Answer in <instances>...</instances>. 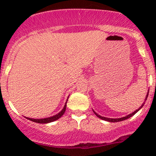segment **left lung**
Instances as JSON below:
<instances>
[{
    "label": "left lung",
    "mask_w": 156,
    "mask_h": 156,
    "mask_svg": "<svg viewBox=\"0 0 156 156\" xmlns=\"http://www.w3.org/2000/svg\"><path fill=\"white\" fill-rule=\"evenodd\" d=\"M148 94H149V91H148L147 94H146V99H145V100H146V99H147V97H148ZM144 104H142V106H141L139 108H138V109H136V111H134V112H133L130 113V114L127 115V116H125V117H122V118H119V119H109V118L103 117V116L100 115H98V114H97V112H94V110H93V111H94V114H95L97 116V117H98V118H100V119H103V120H105V121H106V122H122V121L126 120V119H129V118H130V117H131V116H133V115H135V114H136V113L137 112L139 111V110L140 109V108H142L143 106H144Z\"/></svg>",
    "instance_id": "1"
}]
</instances>
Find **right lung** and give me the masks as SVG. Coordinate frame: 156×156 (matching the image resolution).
<instances>
[{
	"instance_id": "obj_1",
	"label": "right lung",
	"mask_w": 156,
	"mask_h": 156,
	"mask_svg": "<svg viewBox=\"0 0 156 156\" xmlns=\"http://www.w3.org/2000/svg\"><path fill=\"white\" fill-rule=\"evenodd\" d=\"M67 100L66 102L65 103V106H64L63 108H62V110H61L60 112H59L58 114L55 115L53 116H51V117H48V118H45V119H31V118H27L26 117V119H29V120L31 121V122H36V123H40V124H48V123H50V122H54V121H56L57 119H59V118L61 117V116L62 115L64 114V112H66V103H67Z\"/></svg>"
}]
</instances>
